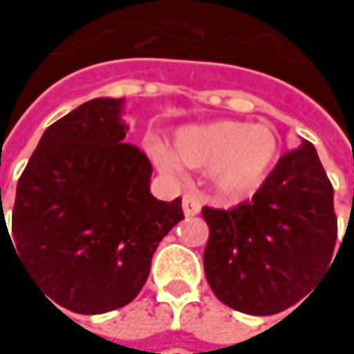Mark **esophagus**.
<instances>
[{"label":"esophagus","instance_id":"34e87169","mask_svg":"<svg viewBox=\"0 0 354 354\" xmlns=\"http://www.w3.org/2000/svg\"><path fill=\"white\" fill-rule=\"evenodd\" d=\"M201 207H203V201H201V195H198L197 191H187L183 195L185 216H195V214H198Z\"/></svg>","mask_w":354,"mask_h":354}]
</instances>
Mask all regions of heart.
<instances>
[{
    "label": "heart",
    "mask_w": 354,
    "mask_h": 354,
    "mask_svg": "<svg viewBox=\"0 0 354 354\" xmlns=\"http://www.w3.org/2000/svg\"><path fill=\"white\" fill-rule=\"evenodd\" d=\"M145 149L163 175L177 177L181 165L209 169L216 189L226 195H244L264 183L274 169L279 140L274 129L262 124L221 120L179 128L173 147L149 142Z\"/></svg>",
    "instance_id": "1"
}]
</instances>
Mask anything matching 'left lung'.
<instances>
[{
  "label": "left lung",
  "mask_w": 354,
  "mask_h": 354,
  "mask_svg": "<svg viewBox=\"0 0 354 354\" xmlns=\"http://www.w3.org/2000/svg\"><path fill=\"white\" fill-rule=\"evenodd\" d=\"M203 218L212 293L248 315H274L297 304L333 258V185L307 140L279 159L252 201L230 211L205 207Z\"/></svg>",
  "instance_id": "obj_1"
}]
</instances>
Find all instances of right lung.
<instances>
[{
  "label": "right lung",
  "instance_id": "obj_1",
  "mask_svg": "<svg viewBox=\"0 0 354 354\" xmlns=\"http://www.w3.org/2000/svg\"><path fill=\"white\" fill-rule=\"evenodd\" d=\"M122 112L124 98H94L57 120L17 183L9 240L41 292L73 313L128 306L183 218L181 198L151 195V163L124 143Z\"/></svg>",
  "mask_w": 354,
  "mask_h": 354
}]
</instances>
